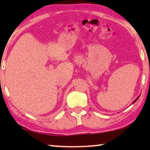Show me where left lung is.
I'll list each match as a JSON object with an SVG mask.
<instances>
[{
  "mask_svg": "<svg viewBox=\"0 0 150 150\" xmlns=\"http://www.w3.org/2000/svg\"><path fill=\"white\" fill-rule=\"evenodd\" d=\"M140 96H138V97H137V98H136V99H135V101H133V102H132V104H134V103H135V101H137V99H139V97H140Z\"/></svg>",
  "mask_w": 150,
  "mask_h": 150,
  "instance_id": "left-lung-1",
  "label": "left lung"
}]
</instances>
